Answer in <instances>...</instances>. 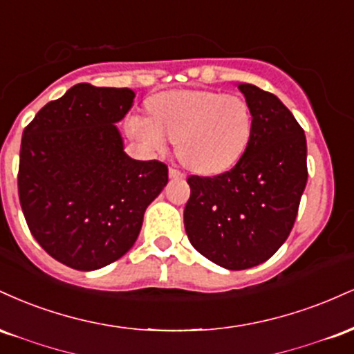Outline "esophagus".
<instances>
[{
  "label": "esophagus",
  "mask_w": 354,
  "mask_h": 354,
  "mask_svg": "<svg viewBox=\"0 0 354 354\" xmlns=\"http://www.w3.org/2000/svg\"><path fill=\"white\" fill-rule=\"evenodd\" d=\"M169 178H185V173L171 166V168H169Z\"/></svg>",
  "instance_id": "34e87169"
}]
</instances>
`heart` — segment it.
<instances>
[{
	"label": "heart",
	"instance_id": "b5f03b06",
	"mask_svg": "<svg viewBox=\"0 0 354 354\" xmlns=\"http://www.w3.org/2000/svg\"><path fill=\"white\" fill-rule=\"evenodd\" d=\"M148 118H131L129 135L149 149H163L166 138L185 166L201 174L221 173L245 153L253 133L246 100L219 91L185 89L154 96Z\"/></svg>",
	"mask_w": 354,
	"mask_h": 354
}]
</instances>
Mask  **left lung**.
Masks as SVG:
<instances>
[{"label": "left lung", "instance_id": "1", "mask_svg": "<svg viewBox=\"0 0 354 354\" xmlns=\"http://www.w3.org/2000/svg\"><path fill=\"white\" fill-rule=\"evenodd\" d=\"M253 113L245 153L228 171L188 176L185 228L194 250L228 270L273 256L293 230L308 181L306 138L273 93L239 84Z\"/></svg>", "mask_w": 354, "mask_h": 354}]
</instances>
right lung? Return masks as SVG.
<instances>
[{"label":"right lung","mask_w":354,"mask_h":354,"mask_svg":"<svg viewBox=\"0 0 354 354\" xmlns=\"http://www.w3.org/2000/svg\"><path fill=\"white\" fill-rule=\"evenodd\" d=\"M128 88L75 84L24 128L18 194L39 246L80 271L116 261L135 245L145 211L168 183V166L123 151L115 123Z\"/></svg>","instance_id":"right-lung-1"}]
</instances>
